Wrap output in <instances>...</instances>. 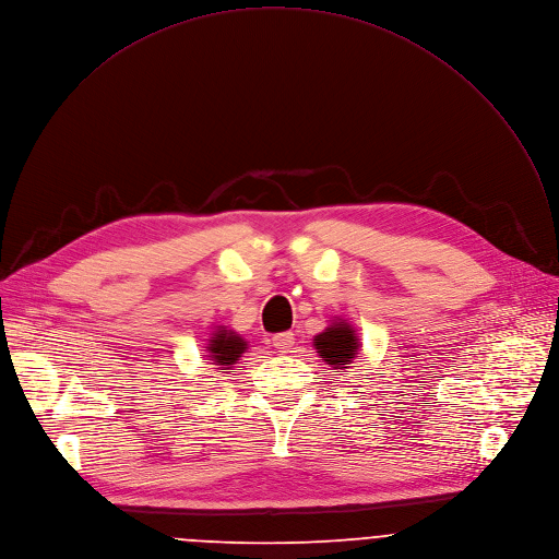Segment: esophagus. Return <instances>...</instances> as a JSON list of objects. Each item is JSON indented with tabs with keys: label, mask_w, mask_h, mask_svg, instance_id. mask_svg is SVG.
<instances>
[{
	"label": "esophagus",
	"mask_w": 559,
	"mask_h": 559,
	"mask_svg": "<svg viewBox=\"0 0 559 559\" xmlns=\"http://www.w3.org/2000/svg\"><path fill=\"white\" fill-rule=\"evenodd\" d=\"M273 346L280 350V353H290L293 346H295V337L293 332H280L273 337Z\"/></svg>",
	"instance_id": "esophagus-1"
}]
</instances>
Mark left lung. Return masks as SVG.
Segmentation results:
<instances>
[{"label":"left lung","instance_id":"obj_1","mask_svg":"<svg viewBox=\"0 0 559 559\" xmlns=\"http://www.w3.org/2000/svg\"><path fill=\"white\" fill-rule=\"evenodd\" d=\"M312 346L319 353V357L334 370L350 368V364L359 355L357 332L353 330V325L346 319L334 321L323 332H319L312 340Z\"/></svg>","mask_w":559,"mask_h":559}]
</instances>
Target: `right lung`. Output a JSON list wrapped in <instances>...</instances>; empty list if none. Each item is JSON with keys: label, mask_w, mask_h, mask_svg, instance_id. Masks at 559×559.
Listing matches in <instances>:
<instances>
[{"label": "right lung", "mask_w": 559, "mask_h": 559, "mask_svg": "<svg viewBox=\"0 0 559 559\" xmlns=\"http://www.w3.org/2000/svg\"><path fill=\"white\" fill-rule=\"evenodd\" d=\"M206 350H209V361L213 366H219L222 370H231L240 361L242 353L247 350V342L234 330H225L219 325L213 332V337L209 340Z\"/></svg>", "instance_id": "add662e5"}]
</instances>
